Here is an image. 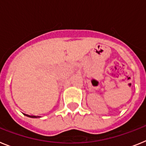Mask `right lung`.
I'll list each match as a JSON object with an SVG mask.
<instances>
[{
  "mask_svg": "<svg viewBox=\"0 0 146 146\" xmlns=\"http://www.w3.org/2000/svg\"><path fill=\"white\" fill-rule=\"evenodd\" d=\"M25 115H26V116L28 117H30V118H38L39 116H35V115H26V114H24Z\"/></svg>",
  "mask_w": 146,
  "mask_h": 146,
  "instance_id": "obj_1",
  "label": "right lung"
}]
</instances>
